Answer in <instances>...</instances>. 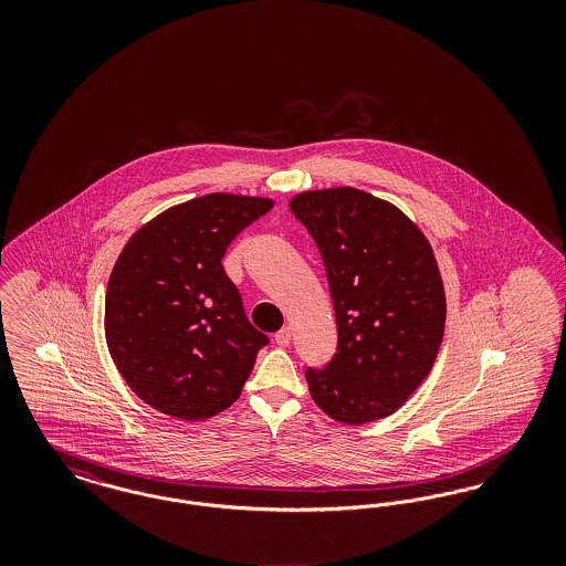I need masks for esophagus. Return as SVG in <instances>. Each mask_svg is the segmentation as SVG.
<instances>
[{"mask_svg": "<svg viewBox=\"0 0 566 566\" xmlns=\"http://www.w3.org/2000/svg\"><path fill=\"white\" fill-rule=\"evenodd\" d=\"M291 339H293V328H291V326H284V328H280V331L275 333V344H277L280 348L291 346Z\"/></svg>", "mask_w": 566, "mask_h": 566, "instance_id": "obj_1", "label": "esophagus"}]
</instances>
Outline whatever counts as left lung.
Masks as SVG:
<instances>
[{
  "instance_id": "1",
  "label": "left lung",
  "mask_w": 566,
  "mask_h": 566,
  "mask_svg": "<svg viewBox=\"0 0 566 566\" xmlns=\"http://www.w3.org/2000/svg\"><path fill=\"white\" fill-rule=\"evenodd\" d=\"M323 254L337 352L307 369L314 403L342 424L376 422L431 374L446 331V289L431 242L395 203L335 187L289 201Z\"/></svg>"
}]
</instances>
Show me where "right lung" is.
<instances>
[{"instance_id": "right-lung-1", "label": "right lung", "mask_w": 566, "mask_h": 566, "mask_svg": "<svg viewBox=\"0 0 566 566\" xmlns=\"http://www.w3.org/2000/svg\"><path fill=\"white\" fill-rule=\"evenodd\" d=\"M271 208L270 197L210 192L167 208L125 243L104 328L116 369L144 403L197 422L240 399L268 337L248 323L220 261Z\"/></svg>"}]
</instances>
